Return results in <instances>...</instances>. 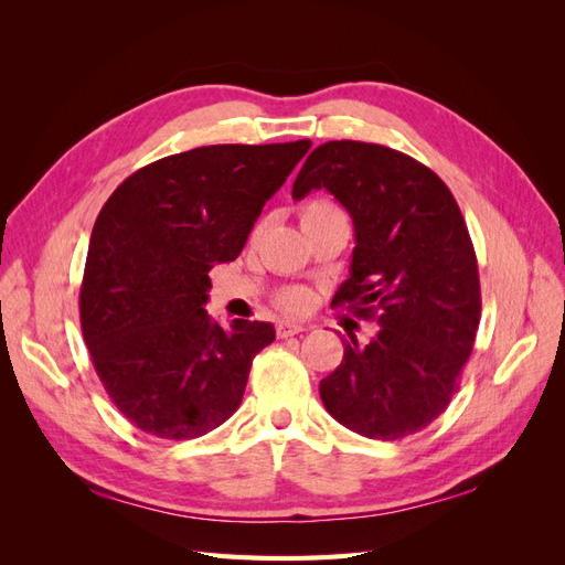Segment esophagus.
Instances as JSON below:
<instances>
[{
  "label": "esophagus",
  "instance_id": "esophagus-1",
  "mask_svg": "<svg viewBox=\"0 0 565 565\" xmlns=\"http://www.w3.org/2000/svg\"><path fill=\"white\" fill-rule=\"evenodd\" d=\"M303 330H306V324H303V322H297V320H280L278 328H276V332H278L280 339L299 334V332H303Z\"/></svg>",
  "mask_w": 565,
  "mask_h": 565
}]
</instances>
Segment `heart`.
Wrapping results in <instances>:
<instances>
[{
	"instance_id": "obj_1",
	"label": "heart",
	"mask_w": 565,
	"mask_h": 565,
	"mask_svg": "<svg viewBox=\"0 0 565 565\" xmlns=\"http://www.w3.org/2000/svg\"><path fill=\"white\" fill-rule=\"evenodd\" d=\"M334 214H344V212H341L330 200H313L303 207L301 221L318 218V216H334ZM280 301L289 311H301L309 306V292H306V289H287V292L280 297Z\"/></svg>"
}]
</instances>
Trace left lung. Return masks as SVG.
<instances>
[{"label": "left lung", "instance_id": "obj_1", "mask_svg": "<svg viewBox=\"0 0 565 565\" xmlns=\"http://www.w3.org/2000/svg\"><path fill=\"white\" fill-rule=\"evenodd\" d=\"M332 193L353 218L351 276L332 306L382 328L349 334L320 382L328 413L365 438L426 429L448 407L481 320V282L465 218L429 167L377 143L330 141L306 158L292 198Z\"/></svg>", "mask_w": 565, "mask_h": 565}]
</instances>
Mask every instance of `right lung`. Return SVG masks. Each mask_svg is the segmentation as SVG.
Masks as SVG:
<instances>
[{"instance_id": "1", "label": "right lung", "mask_w": 565, "mask_h": 565, "mask_svg": "<svg viewBox=\"0 0 565 565\" xmlns=\"http://www.w3.org/2000/svg\"><path fill=\"white\" fill-rule=\"evenodd\" d=\"M311 141L202 146L152 162L100 210L79 289V320L96 374L136 429L198 438L243 401L270 322L207 309L210 270L243 252L266 200Z\"/></svg>"}]
</instances>
